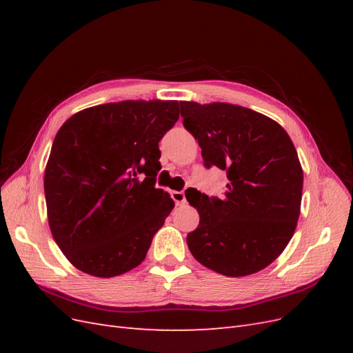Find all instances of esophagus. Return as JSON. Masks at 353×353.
<instances>
[{
	"label": "esophagus",
	"instance_id": "1",
	"mask_svg": "<svg viewBox=\"0 0 353 353\" xmlns=\"http://www.w3.org/2000/svg\"><path fill=\"white\" fill-rule=\"evenodd\" d=\"M170 196H172L176 206H181V205H184V203H185V193H184V191H172V194H170Z\"/></svg>",
	"mask_w": 353,
	"mask_h": 353
}]
</instances>
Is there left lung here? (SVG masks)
<instances>
[{
    "instance_id": "1",
    "label": "left lung",
    "mask_w": 353,
    "mask_h": 353,
    "mask_svg": "<svg viewBox=\"0 0 353 353\" xmlns=\"http://www.w3.org/2000/svg\"><path fill=\"white\" fill-rule=\"evenodd\" d=\"M179 105L205 166L225 170L228 178L222 199L185 191L200 215L187 236L191 254L227 276L266 268L292 240L301 213L303 170L290 137L275 121L241 105Z\"/></svg>"
}]
</instances>
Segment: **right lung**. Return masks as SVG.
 Wrapping results in <instances>:
<instances>
[{"label":"right lung","instance_id":"add662e5","mask_svg":"<svg viewBox=\"0 0 353 353\" xmlns=\"http://www.w3.org/2000/svg\"><path fill=\"white\" fill-rule=\"evenodd\" d=\"M178 101H121L85 109L59 130L44 175L48 223L78 270L110 279L140 265L174 209L156 188L159 141Z\"/></svg>","mask_w":353,"mask_h":353}]
</instances>
